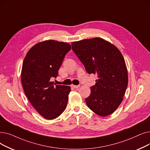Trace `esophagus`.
Masks as SVG:
<instances>
[{"mask_svg": "<svg viewBox=\"0 0 150 150\" xmlns=\"http://www.w3.org/2000/svg\"><path fill=\"white\" fill-rule=\"evenodd\" d=\"M71 86H72L74 88H75V89H78L79 88H80V85H72Z\"/></svg>", "mask_w": 150, "mask_h": 150, "instance_id": "obj_1", "label": "esophagus"}]
</instances>
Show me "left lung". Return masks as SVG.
<instances>
[{"mask_svg": "<svg viewBox=\"0 0 150 150\" xmlns=\"http://www.w3.org/2000/svg\"><path fill=\"white\" fill-rule=\"evenodd\" d=\"M71 48L87 72L98 77L85 99L87 105L100 116L113 113L122 102L128 84L126 65L120 51L99 37L72 42Z\"/></svg>", "mask_w": 150, "mask_h": 150, "instance_id": "1", "label": "left lung"}]
</instances>
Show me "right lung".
<instances>
[{
    "mask_svg": "<svg viewBox=\"0 0 150 150\" xmlns=\"http://www.w3.org/2000/svg\"><path fill=\"white\" fill-rule=\"evenodd\" d=\"M71 50L67 43L45 40L32 47L25 55L21 70L24 93L32 105L47 120H53L67 107L70 87L56 85V78L64 58Z\"/></svg>",
    "mask_w": 150,
    "mask_h": 150,
    "instance_id": "obj_1",
    "label": "right lung"
}]
</instances>
